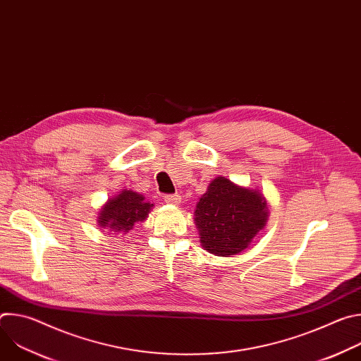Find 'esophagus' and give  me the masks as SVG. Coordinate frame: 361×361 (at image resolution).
Segmentation results:
<instances>
[{"label":"esophagus","instance_id":"34e87169","mask_svg":"<svg viewBox=\"0 0 361 361\" xmlns=\"http://www.w3.org/2000/svg\"><path fill=\"white\" fill-rule=\"evenodd\" d=\"M164 201H166L167 204H171V205H178V202L181 201V195H178V194L166 195V197H164Z\"/></svg>","mask_w":361,"mask_h":361}]
</instances>
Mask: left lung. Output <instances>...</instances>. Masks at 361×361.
I'll return each instance as SVG.
<instances>
[{"mask_svg":"<svg viewBox=\"0 0 361 361\" xmlns=\"http://www.w3.org/2000/svg\"><path fill=\"white\" fill-rule=\"evenodd\" d=\"M264 194L219 176L207 187L194 210L200 243L204 250L231 257L244 251L269 220Z\"/></svg>","mask_w":361,"mask_h":361,"instance_id":"obj_1","label":"left lung"}]
</instances>
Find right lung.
<instances>
[{
  "label": "right lung",
  "instance_id": "obj_1",
  "mask_svg": "<svg viewBox=\"0 0 361 361\" xmlns=\"http://www.w3.org/2000/svg\"><path fill=\"white\" fill-rule=\"evenodd\" d=\"M154 204L145 201V197L134 190H123L102 205L97 224L114 234H127L135 224L144 221Z\"/></svg>",
  "mask_w": 361,
  "mask_h": 361
}]
</instances>
